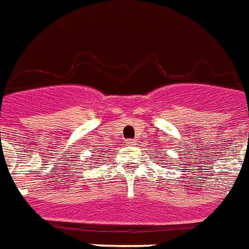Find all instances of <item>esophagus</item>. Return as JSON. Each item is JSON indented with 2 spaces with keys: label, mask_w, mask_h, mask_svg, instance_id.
Returning <instances> with one entry per match:
<instances>
[{
  "label": "esophagus",
  "mask_w": 249,
  "mask_h": 249,
  "mask_svg": "<svg viewBox=\"0 0 249 249\" xmlns=\"http://www.w3.org/2000/svg\"><path fill=\"white\" fill-rule=\"evenodd\" d=\"M136 143H137V140H126V145L133 146L136 145Z\"/></svg>",
  "instance_id": "esophagus-1"
}]
</instances>
